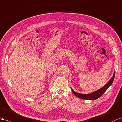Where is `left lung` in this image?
<instances>
[{"mask_svg":"<svg viewBox=\"0 0 122 122\" xmlns=\"http://www.w3.org/2000/svg\"><path fill=\"white\" fill-rule=\"evenodd\" d=\"M114 76H115V71L114 72V74L112 76V77L111 78V79L109 81V82H108L105 86L103 87L101 89L97 90V91L95 92H92L91 93H89V94L79 93L74 92L72 89H71V91L76 96L80 99H85V100H96L97 99H98L99 98H100V97H101L103 94L106 91V90L108 89V88L112 84V83L114 80Z\"/></svg>","mask_w":122,"mask_h":122,"instance_id":"obj_1","label":"left lung"}]
</instances>
